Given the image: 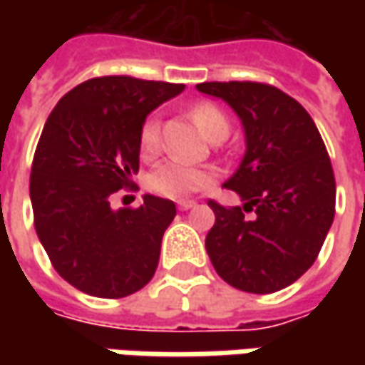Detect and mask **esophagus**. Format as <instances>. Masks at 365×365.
I'll return each mask as SVG.
<instances>
[{"instance_id": "1", "label": "esophagus", "mask_w": 365, "mask_h": 365, "mask_svg": "<svg viewBox=\"0 0 365 365\" xmlns=\"http://www.w3.org/2000/svg\"><path fill=\"white\" fill-rule=\"evenodd\" d=\"M195 205H197L195 201H180V203H178V209H180V211H189Z\"/></svg>"}]
</instances>
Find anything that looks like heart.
Returning <instances> with one entry per match:
<instances>
[{"label":"heart","mask_w":365,"mask_h":365,"mask_svg":"<svg viewBox=\"0 0 365 365\" xmlns=\"http://www.w3.org/2000/svg\"><path fill=\"white\" fill-rule=\"evenodd\" d=\"M190 118L211 142L219 140V138H227V133H230V121L225 118V113L211 103H199L192 107ZM140 146L146 154L156 152L160 146V121L156 118L144 121L142 132H140ZM211 182H213V175L209 170L189 166L180 160L162 162L160 166H156L148 175L146 180L148 189L154 195L164 197V199H173V201L187 199L192 192L209 187Z\"/></svg>","instance_id":"obj_1"}]
</instances>
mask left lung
<instances>
[{"mask_svg": "<svg viewBox=\"0 0 365 365\" xmlns=\"http://www.w3.org/2000/svg\"><path fill=\"white\" fill-rule=\"evenodd\" d=\"M197 91L232 107L245 138L244 158L223 182L244 203L225 209L209 201L211 264L244 292L287 288L313 266L335 215V176L321 133L299 101L270 85L201 83Z\"/></svg>", "mask_w": 365, "mask_h": 365, "instance_id": "1", "label": "left lung"}]
</instances>
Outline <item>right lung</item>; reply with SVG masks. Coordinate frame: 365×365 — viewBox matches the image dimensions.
Instances as JSON below:
<instances>
[{
  "label": "right lung",
  "instance_id": "right-lung-1",
  "mask_svg": "<svg viewBox=\"0 0 365 365\" xmlns=\"http://www.w3.org/2000/svg\"><path fill=\"white\" fill-rule=\"evenodd\" d=\"M182 91L162 81L91 78L44 123L30 176L36 233L54 270L81 292L121 299L156 272L175 203L146 192L138 209H113L111 197L140 168L148 115Z\"/></svg>",
  "mask_w": 365,
  "mask_h": 365
}]
</instances>
